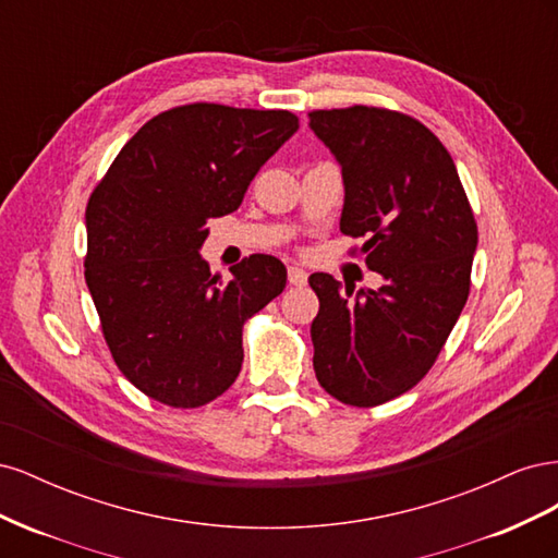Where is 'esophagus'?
Returning a JSON list of instances; mask_svg holds the SVG:
<instances>
[{"instance_id": "esophagus-1", "label": "esophagus", "mask_w": 558, "mask_h": 558, "mask_svg": "<svg viewBox=\"0 0 558 558\" xmlns=\"http://www.w3.org/2000/svg\"><path fill=\"white\" fill-rule=\"evenodd\" d=\"M289 283L291 286H305L307 283V272L300 267H289Z\"/></svg>"}]
</instances>
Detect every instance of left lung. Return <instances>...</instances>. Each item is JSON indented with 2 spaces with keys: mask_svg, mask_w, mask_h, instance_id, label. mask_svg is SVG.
Segmentation results:
<instances>
[{
  "mask_svg": "<svg viewBox=\"0 0 558 558\" xmlns=\"http://www.w3.org/2000/svg\"><path fill=\"white\" fill-rule=\"evenodd\" d=\"M310 128L342 165L340 230L365 240L361 256L384 277L359 295L330 275L310 277L314 373L332 398L375 408L440 356L470 293L475 214L449 150L416 118L353 105L310 111Z\"/></svg>",
  "mask_w": 558,
  "mask_h": 558,
  "instance_id": "1",
  "label": "left lung"
}]
</instances>
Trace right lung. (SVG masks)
I'll return each mask as SVG.
<instances>
[{
  "mask_svg": "<svg viewBox=\"0 0 558 558\" xmlns=\"http://www.w3.org/2000/svg\"><path fill=\"white\" fill-rule=\"evenodd\" d=\"M298 125L283 109H167L95 185L86 283L118 369L144 396L193 410L238 379L246 318L283 291L286 267L253 253L223 283L197 251L209 218L242 205L251 179Z\"/></svg>",
  "mask_w": 558,
  "mask_h": 558,
  "instance_id": "obj_1",
  "label": "right lung"
}]
</instances>
